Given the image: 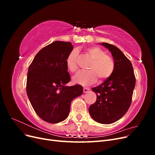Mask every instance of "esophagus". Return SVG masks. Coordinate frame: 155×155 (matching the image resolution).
Returning a JSON list of instances; mask_svg holds the SVG:
<instances>
[{
    "label": "esophagus",
    "instance_id": "obj_1",
    "mask_svg": "<svg viewBox=\"0 0 155 155\" xmlns=\"http://www.w3.org/2000/svg\"><path fill=\"white\" fill-rule=\"evenodd\" d=\"M89 91H90V88H87V87H84V88H83V92H84V93H87V92H88Z\"/></svg>",
    "mask_w": 155,
    "mask_h": 155
}]
</instances>
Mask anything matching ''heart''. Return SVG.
<instances>
[{"label":"heart","mask_w":155,"mask_h":155,"mask_svg":"<svg viewBox=\"0 0 155 155\" xmlns=\"http://www.w3.org/2000/svg\"><path fill=\"white\" fill-rule=\"evenodd\" d=\"M85 54L92 59L87 72H79L73 77L74 83L87 86L95 83L98 78L100 81H104L109 78L115 68L114 61L110 55L100 47L91 46L85 50ZM78 54L76 50H72L67 56L66 64L71 72H76L78 69Z\"/></svg>","instance_id":"1"}]
</instances>
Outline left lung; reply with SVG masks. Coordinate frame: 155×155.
Here are the masks:
<instances>
[{
  "label": "left lung",
  "instance_id": "left-lung-1",
  "mask_svg": "<svg viewBox=\"0 0 155 155\" xmlns=\"http://www.w3.org/2000/svg\"><path fill=\"white\" fill-rule=\"evenodd\" d=\"M101 45L111 52L115 68L109 78L92 88L97 98L88 110L92 119L97 122L110 124L120 120L129 109L136 78L132 63L122 51L112 45L107 43Z\"/></svg>",
  "mask_w": 155,
  "mask_h": 155
}]
</instances>
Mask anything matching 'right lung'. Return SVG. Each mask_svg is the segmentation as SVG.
I'll list each match as a JSON object with an SVG mask.
<instances>
[{"label": "right lung", "instance_id": "add662e5", "mask_svg": "<svg viewBox=\"0 0 155 155\" xmlns=\"http://www.w3.org/2000/svg\"><path fill=\"white\" fill-rule=\"evenodd\" d=\"M72 50L70 42H53L37 54L29 66L27 95L37 114L46 122L64 120L72 100L83 94L78 84L65 86L70 81L66 59Z\"/></svg>", "mask_w": 155, "mask_h": 155}]
</instances>
